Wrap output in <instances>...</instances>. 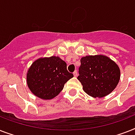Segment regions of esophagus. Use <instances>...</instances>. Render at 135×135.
I'll return each instance as SVG.
<instances>
[{
    "label": "esophagus",
    "mask_w": 135,
    "mask_h": 135,
    "mask_svg": "<svg viewBox=\"0 0 135 135\" xmlns=\"http://www.w3.org/2000/svg\"><path fill=\"white\" fill-rule=\"evenodd\" d=\"M73 75H74V76H75V77H76V76H77V71L76 70L74 71V73H73Z\"/></svg>",
    "instance_id": "obj_1"
}]
</instances>
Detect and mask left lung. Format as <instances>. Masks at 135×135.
Wrapping results in <instances>:
<instances>
[{
	"mask_svg": "<svg viewBox=\"0 0 135 135\" xmlns=\"http://www.w3.org/2000/svg\"><path fill=\"white\" fill-rule=\"evenodd\" d=\"M80 61L77 79L86 93L101 98L115 89L120 80V71L110 58L101 54L89 55L82 57Z\"/></svg>",
	"mask_w": 135,
	"mask_h": 135,
	"instance_id": "left-lung-1",
	"label": "left lung"
}]
</instances>
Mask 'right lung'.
I'll return each instance as SVG.
<instances>
[{"label":"right lung","mask_w":135,"mask_h":135,"mask_svg":"<svg viewBox=\"0 0 135 135\" xmlns=\"http://www.w3.org/2000/svg\"><path fill=\"white\" fill-rule=\"evenodd\" d=\"M67 70V64L59 56L42 57L35 60L26 74L30 90L42 100H51L63 89L65 84L73 78Z\"/></svg>","instance_id":"obj_1"}]
</instances>
